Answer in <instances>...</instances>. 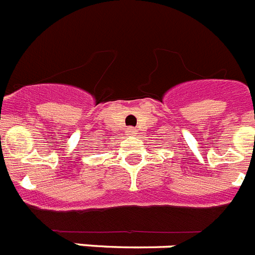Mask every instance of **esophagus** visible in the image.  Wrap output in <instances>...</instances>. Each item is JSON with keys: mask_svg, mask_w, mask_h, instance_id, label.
Segmentation results:
<instances>
[{"mask_svg": "<svg viewBox=\"0 0 255 255\" xmlns=\"http://www.w3.org/2000/svg\"><path fill=\"white\" fill-rule=\"evenodd\" d=\"M128 134H129V135H135L136 134V130L135 129H131V128H130V129H128Z\"/></svg>", "mask_w": 255, "mask_h": 255, "instance_id": "1", "label": "esophagus"}]
</instances>
